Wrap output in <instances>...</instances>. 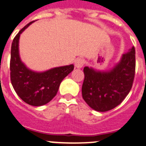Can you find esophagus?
Listing matches in <instances>:
<instances>
[{
    "label": "esophagus",
    "mask_w": 146,
    "mask_h": 146,
    "mask_svg": "<svg viewBox=\"0 0 146 146\" xmlns=\"http://www.w3.org/2000/svg\"><path fill=\"white\" fill-rule=\"evenodd\" d=\"M84 60L82 58H77V60L74 61V66H75V67L77 68V69H80V68H82V67L83 66V65H84Z\"/></svg>",
    "instance_id": "obj_1"
}]
</instances>
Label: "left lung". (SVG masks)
<instances>
[{"label":"left lung","instance_id":"obj_1","mask_svg":"<svg viewBox=\"0 0 146 146\" xmlns=\"http://www.w3.org/2000/svg\"><path fill=\"white\" fill-rule=\"evenodd\" d=\"M82 98L94 110L106 112L122 102L132 87L135 72V50L132 47L108 71L85 66Z\"/></svg>","mask_w":146,"mask_h":146}]
</instances>
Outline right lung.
I'll return each instance as SVG.
<instances>
[{
	"label": "right lung",
	"instance_id": "1",
	"mask_svg": "<svg viewBox=\"0 0 146 146\" xmlns=\"http://www.w3.org/2000/svg\"><path fill=\"white\" fill-rule=\"evenodd\" d=\"M25 25L15 37L11 44L10 75L13 88L22 100L32 106H42L57 94L62 80L74 69V65L52 68L44 72L30 69L22 61L19 52L20 34L31 24Z\"/></svg>",
	"mask_w": 146,
	"mask_h": 146
}]
</instances>
